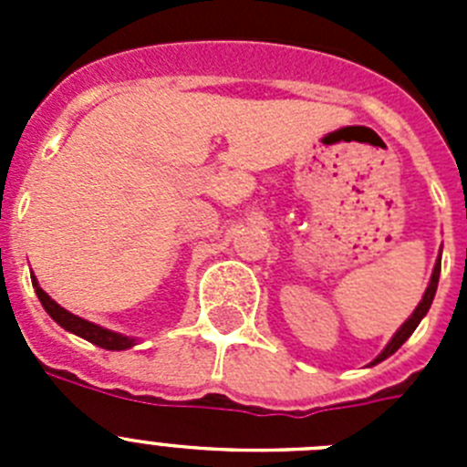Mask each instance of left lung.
I'll return each instance as SVG.
<instances>
[{"instance_id": "1", "label": "left lung", "mask_w": 467, "mask_h": 467, "mask_svg": "<svg viewBox=\"0 0 467 467\" xmlns=\"http://www.w3.org/2000/svg\"><path fill=\"white\" fill-rule=\"evenodd\" d=\"M440 266H442V264H440V259H437V264H435V271H432L431 285H428V290H426V295H423V299H420V304H419V306H416V311L411 313V317H410V320H407V323H404L402 327L398 329V332H395V337H393V339H390V344H388L386 348H383V353H381V356L377 358V360L372 362V365H377V362L386 360L388 356H393L395 350H398L400 346L404 344V341L410 339V337H411V332H414V329L419 327V323H420V320H423V316H426V313H428V308H431L432 299H435V292H437V280H440Z\"/></svg>"}]
</instances>
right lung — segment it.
Masks as SVG:
<instances>
[{"label":"right lung","instance_id":"add662e5","mask_svg":"<svg viewBox=\"0 0 467 467\" xmlns=\"http://www.w3.org/2000/svg\"><path fill=\"white\" fill-rule=\"evenodd\" d=\"M32 285H35V292H36V296H39L41 306L47 308L48 316H51L53 320L60 325V327L67 329V332L77 334V337H81V339L90 341V344L100 346V348H107V350H126V348H130V346H135V341L130 339V337L109 332V329L100 327V325H93V323H88V320H84V317L65 311L60 304H56V301H53L47 292L41 290L39 283H36V278H32Z\"/></svg>","mask_w":467,"mask_h":467}]
</instances>
